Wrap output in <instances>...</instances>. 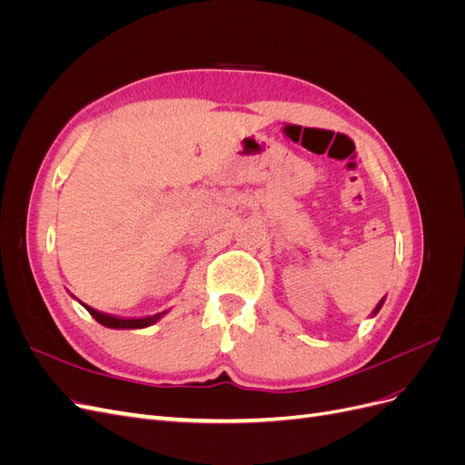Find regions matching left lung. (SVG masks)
<instances>
[{"instance_id": "obj_1", "label": "left lung", "mask_w": 465, "mask_h": 465, "mask_svg": "<svg viewBox=\"0 0 465 465\" xmlns=\"http://www.w3.org/2000/svg\"><path fill=\"white\" fill-rule=\"evenodd\" d=\"M382 304H384V299H382V301H380V302L376 304V308H374V312H372V316H374V314H378V311H380V308H382Z\"/></svg>"}]
</instances>
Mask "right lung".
Instances as JSON below:
<instances>
[{
  "instance_id": "add662e5",
  "label": "right lung",
  "mask_w": 465,
  "mask_h": 465,
  "mask_svg": "<svg viewBox=\"0 0 465 465\" xmlns=\"http://www.w3.org/2000/svg\"><path fill=\"white\" fill-rule=\"evenodd\" d=\"M83 304V302H81ZM87 308V312L98 322L103 323V326L106 328H112V330H142V328H147V326H153L154 322H159L168 311L164 312H159V314H153V316H145V318H120V316H112V314H104V312H98L94 311V308L83 304Z\"/></svg>"
}]
</instances>
